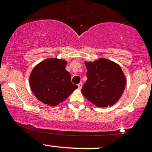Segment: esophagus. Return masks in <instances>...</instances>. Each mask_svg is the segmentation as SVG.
Listing matches in <instances>:
<instances>
[{
	"mask_svg": "<svg viewBox=\"0 0 152 152\" xmlns=\"http://www.w3.org/2000/svg\"><path fill=\"white\" fill-rule=\"evenodd\" d=\"M82 86H83V83H82V82H80V83H78V88H79V89H81V88H82Z\"/></svg>",
	"mask_w": 152,
	"mask_h": 152,
	"instance_id": "1",
	"label": "esophagus"
}]
</instances>
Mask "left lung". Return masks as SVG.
I'll return each mask as SVG.
<instances>
[{"instance_id":"1","label":"left lung","mask_w":152,"mask_h":152,"mask_svg":"<svg viewBox=\"0 0 152 152\" xmlns=\"http://www.w3.org/2000/svg\"><path fill=\"white\" fill-rule=\"evenodd\" d=\"M87 80L81 93L98 107L114 105L120 99L126 86V78L121 67L106 58L85 62Z\"/></svg>"}]
</instances>
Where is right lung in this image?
Returning a JSON list of instances; mask_svg holds the SVG:
<instances>
[{
	"mask_svg": "<svg viewBox=\"0 0 152 152\" xmlns=\"http://www.w3.org/2000/svg\"><path fill=\"white\" fill-rule=\"evenodd\" d=\"M66 65V61L52 58L43 61L33 69L29 79L31 89L43 104L58 105L78 88L71 83Z\"/></svg>",
	"mask_w": 152,
	"mask_h": 152,
	"instance_id": "add662e5",
	"label": "right lung"
}]
</instances>
